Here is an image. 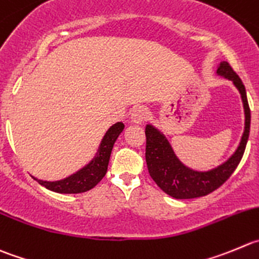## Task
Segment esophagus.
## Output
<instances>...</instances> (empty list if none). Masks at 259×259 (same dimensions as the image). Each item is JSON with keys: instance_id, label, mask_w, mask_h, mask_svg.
<instances>
[{"instance_id": "obj_1", "label": "esophagus", "mask_w": 259, "mask_h": 259, "mask_svg": "<svg viewBox=\"0 0 259 259\" xmlns=\"http://www.w3.org/2000/svg\"><path fill=\"white\" fill-rule=\"evenodd\" d=\"M147 117H149V110L145 107H141V105L135 108L131 113V120L134 123H137V124L144 123L147 119Z\"/></svg>"}]
</instances>
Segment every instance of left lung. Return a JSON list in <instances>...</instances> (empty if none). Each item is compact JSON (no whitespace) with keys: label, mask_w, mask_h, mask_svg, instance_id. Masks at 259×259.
<instances>
[{"label":"left lung","mask_w":259,"mask_h":259,"mask_svg":"<svg viewBox=\"0 0 259 259\" xmlns=\"http://www.w3.org/2000/svg\"><path fill=\"white\" fill-rule=\"evenodd\" d=\"M218 75L224 76L234 82L242 95L243 107L245 114V127L240 144L233 156L210 171H194L187 168L179 161L174 154L170 144L151 124L146 125V164L149 173L155 183L166 194L178 199L196 198L206 196L219 187L223 186L242 160L249 137L250 128V109L248 104L247 93L243 81L228 62H221L218 68Z\"/></svg>","instance_id":"obj_1"}]
</instances>
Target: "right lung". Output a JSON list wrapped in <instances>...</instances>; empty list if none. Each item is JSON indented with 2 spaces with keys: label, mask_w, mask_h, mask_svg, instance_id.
<instances>
[{
  "label": "right lung",
  "mask_w": 259,
  "mask_h": 259,
  "mask_svg": "<svg viewBox=\"0 0 259 259\" xmlns=\"http://www.w3.org/2000/svg\"><path fill=\"white\" fill-rule=\"evenodd\" d=\"M123 128H124V124L122 122H118L108 130L105 136L103 137L97 156L91 160L85 168H82L68 178L62 179V181H38L39 184L51 189V191L57 192V193H82V192L94 188L104 178L105 173H107L113 145H114L115 140L118 139L120 132L123 131Z\"/></svg>",
  "instance_id": "1"
}]
</instances>
